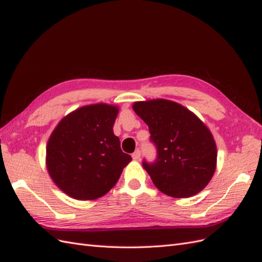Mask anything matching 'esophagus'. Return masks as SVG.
Masks as SVG:
<instances>
[{
  "label": "esophagus",
  "mask_w": 262,
  "mask_h": 262,
  "mask_svg": "<svg viewBox=\"0 0 262 262\" xmlns=\"http://www.w3.org/2000/svg\"><path fill=\"white\" fill-rule=\"evenodd\" d=\"M140 157H141V151H140L139 149H137L135 152L132 153V158L135 159V160H139Z\"/></svg>",
  "instance_id": "esophagus-1"
}]
</instances>
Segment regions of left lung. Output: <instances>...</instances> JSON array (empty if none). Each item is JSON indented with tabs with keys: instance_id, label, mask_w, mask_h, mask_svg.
I'll return each instance as SVG.
<instances>
[{
	"instance_id": "left-lung-1",
	"label": "left lung",
	"mask_w": 262,
	"mask_h": 262,
	"mask_svg": "<svg viewBox=\"0 0 262 262\" xmlns=\"http://www.w3.org/2000/svg\"><path fill=\"white\" fill-rule=\"evenodd\" d=\"M132 107L148 124L157 148L156 161L142 162L155 186L173 198H189L205 189L216 165V146L207 125L173 101H141Z\"/></svg>"
}]
</instances>
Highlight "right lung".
Instances as JSON below:
<instances>
[{
    "label": "right lung",
    "mask_w": 262,
    "mask_h": 262,
    "mask_svg": "<svg viewBox=\"0 0 262 262\" xmlns=\"http://www.w3.org/2000/svg\"><path fill=\"white\" fill-rule=\"evenodd\" d=\"M118 106H82L63 118L47 145V168L63 192L78 200H94L116 186L132 158L120 146L113 124Z\"/></svg>",
    "instance_id": "1"
}]
</instances>
